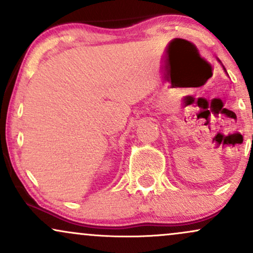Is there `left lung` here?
I'll list each match as a JSON object with an SVG mask.
<instances>
[{
	"label": "left lung",
	"mask_w": 253,
	"mask_h": 253,
	"mask_svg": "<svg viewBox=\"0 0 253 253\" xmlns=\"http://www.w3.org/2000/svg\"><path fill=\"white\" fill-rule=\"evenodd\" d=\"M217 60H219V59H217ZM219 62H220V60H219ZM220 63H221V62H220ZM223 70H225V71H226V69H225V68H223Z\"/></svg>",
	"instance_id": "8db88e82"
}]
</instances>
